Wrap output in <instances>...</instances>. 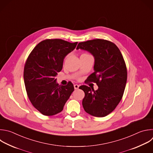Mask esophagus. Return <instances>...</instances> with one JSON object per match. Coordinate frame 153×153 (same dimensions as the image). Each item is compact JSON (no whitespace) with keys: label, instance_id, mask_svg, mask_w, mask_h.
<instances>
[{"label":"esophagus","instance_id":"obj_1","mask_svg":"<svg viewBox=\"0 0 153 153\" xmlns=\"http://www.w3.org/2000/svg\"><path fill=\"white\" fill-rule=\"evenodd\" d=\"M74 89H79V85L76 84V85H74Z\"/></svg>","mask_w":153,"mask_h":153}]
</instances>
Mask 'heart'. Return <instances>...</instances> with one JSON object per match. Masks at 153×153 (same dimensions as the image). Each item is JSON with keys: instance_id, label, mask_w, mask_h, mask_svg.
<instances>
[{"instance_id": "b5f03b06", "label": "heart", "mask_w": 153, "mask_h": 153, "mask_svg": "<svg viewBox=\"0 0 153 153\" xmlns=\"http://www.w3.org/2000/svg\"><path fill=\"white\" fill-rule=\"evenodd\" d=\"M86 55H89L88 53H84L83 54H82L81 56H86Z\"/></svg>"}]
</instances>
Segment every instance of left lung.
<instances>
[{"mask_svg":"<svg viewBox=\"0 0 153 153\" xmlns=\"http://www.w3.org/2000/svg\"><path fill=\"white\" fill-rule=\"evenodd\" d=\"M76 49L86 50L94 57V72L88 80L98 87L96 91L86 85L79 87L85 92L83 109L92 116L104 117L116 108L124 92L127 72L123 56L114 43L101 39L79 42Z\"/></svg>","mask_w":153,"mask_h":153,"instance_id":"1","label":"left lung"}]
</instances>
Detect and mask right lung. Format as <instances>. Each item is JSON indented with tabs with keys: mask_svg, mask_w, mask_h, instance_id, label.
Instances as JSON below:
<instances>
[{
	"mask_svg": "<svg viewBox=\"0 0 153 153\" xmlns=\"http://www.w3.org/2000/svg\"><path fill=\"white\" fill-rule=\"evenodd\" d=\"M61 39H45L30 53L24 68V82L29 100L42 115L52 116L61 112L74 88L71 82L61 86L55 77L62 69L65 57L76 48Z\"/></svg>",
	"mask_w": 153,
	"mask_h": 153,
	"instance_id": "1",
	"label": "right lung"
}]
</instances>
